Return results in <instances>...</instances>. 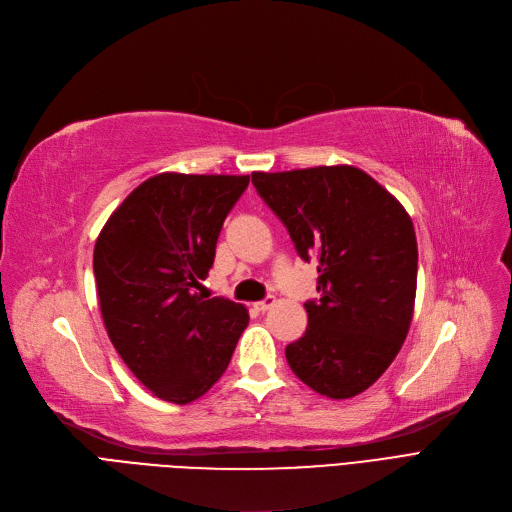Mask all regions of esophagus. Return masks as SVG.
Segmentation results:
<instances>
[{
    "mask_svg": "<svg viewBox=\"0 0 512 512\" xmlns=\"http://www.w3.org/2000/svg\"><path fill=\"white\" fill-rule=\"evenodd\" d=\"M274 303H276V299H274V297H267V299H263V301L255 303V309H257V311H261V313H265V311H270V309L274 307Z\"/></svg>",
    "mask_w": 512,
    "mask_h": 512,
    "instance_id": "esophagus-1",
    "label": "esophagus"
}]
</instances>
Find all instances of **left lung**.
I'll return each mask as SVG.
<instances>
[{
  "mask_svg": "<svg viewBox=\"0 0 512 512\" xmlns=\"http://www.w3.org/2000/svg\"><path fill=\"white\" fill-rule=\"evenodd\" d=\"M259 197L294 249L317 261V301L286 361L311 390L353 398L390 367L407 338L417 290L415 228L396 197L355 166L253 172Z\"/></svg>",
  "mask_w": 512,
  "mask_h": 512,
  "instance_id": "left-lung-1",
  "label": "left lung"
}]
</instances>
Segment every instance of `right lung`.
<instances>
[{
  "mask_svg": "<svg viewBox=\"0 0 512 512\" xmlns=\"http://www.w3.org/2000/svg\"><path fill=\"white\" fill-rule=\"evenodd\" d=\"M249 176L157 174L122 201L93 251L103 324L128 369L157 398L188 405L226 371L249 324L240 303L207 299L226 215Z\"/></svg>",
  "mask_w": 512,
  "mask_h": 512,
  "instance_id": "1",
  "label": "right lung"
}]
</instances>
